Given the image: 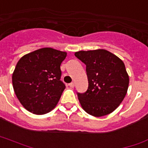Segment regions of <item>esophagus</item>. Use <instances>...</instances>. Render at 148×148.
Here are the masks:
<instances>
[{
	"label": "esophagus",
	"instance_id": "1",
	"mask_svg": "<svg viewBox=\"0 0 148 148\" xmlns=\"http://www.w3.org/2000/svg\"><path fill=\"white\" fill-rule=\"evenodd\" d=\"M69 86L71 88H73V87L75 86V84H74V82H71V83H69Z\"/></svg>",
	"mask_w": 148,
	"mask_h": 148
}]
</instances>
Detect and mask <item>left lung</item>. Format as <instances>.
Instances as JSON below:
<instances>
[{
	"label": "left lung",
	"mask_w": 148,
	"mask_h": 148,
	"mask_svg": "<svg viewBox=\"0 0 148 148\" xmlns=\"http://www.w3.org/2000/svg\"><path fill=\"white\" fill-rule=\"evenodd\" d=\"M75 56L86 66L89 86L83 93L77 92L82 109L97 117L110 114L127 92L129 76L123 62L105 49L79 51Z\"/></svg>",
	"instance_id": "1"
}]
</instances>
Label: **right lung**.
I'll list each match as a JSON object with an SVG mask.
<instances>
[{
	"instance_id": "add662e5",
	"label": "right lung",
	"mask_w": 148,
	"mask_h": 148,
	"mask_svg": "<svg viewBox=\"0 0 148 148\" xmlns=\"http://www.w3.org/2000/svg\"><path fill=\"white\" fill-rule=\"evenodd\" d=\"M67 53L43 48L20 58L12 75L18 100L31 113L42 115L53 110L66 86L62 82L60 66Z\"/></svg>"
}]
</instances>
